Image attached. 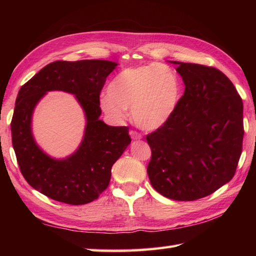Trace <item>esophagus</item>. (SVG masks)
Wrapping results in <instances>:
<instances>
[{"mask_svg":"<svg viewBox=\"0 0 256 256\" xmlns=\"http://www.w3.org/2000/svg\"><path fill=\"white\" fill-rule=\"evenodd\" d=\"M130 136L132 138L133 140H142V135H140V133L135 132V131H131L130 132Z\"/></svg>","mask_w":256,"mask_h":256,"instance_id":"esophagus-1","label":"esophagus"}]
</instances>
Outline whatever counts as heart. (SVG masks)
I'll list each match as a JSON object with an SVG mask.
<instances>
[{"label": "heart", "instance_id": "1", "mask_svg": "<svg viewBox=\"0 0 256 256\" xmlns=\"http://www.w3.org/2000/svg\"><path fill=\"white\" fill-rule=\"evenodd\" d=\"M182 96V81L175 69L150 62L125 68L116 74L108 94L100 98V108L113 122H122L131 108L134 123L154 131L174 116Z\"/></svg>", "mask_w": 256, "mask_h": 256}]
</instances>
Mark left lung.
<instances>
[{"instance_id": "1", "label": "left lung", "mask_w": 256, "mask_h": 256, "mask_svg": "<svg viewBox=\"0 0 256 256\" xmlns=\"http://www.w3.org/2000/svg\"><path fill=\"white\" fill-rule=\"evenodd\" d=\"M176 64L184 92L174 116L148 135L152 186L166 198L192 201L209 196L234 176L243 142V103L220 70Z\"/></svg>"}]
</instances>
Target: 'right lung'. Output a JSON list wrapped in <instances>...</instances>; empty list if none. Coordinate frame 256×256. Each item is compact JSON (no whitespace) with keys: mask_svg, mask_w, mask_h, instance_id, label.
Listing matches in <instances>:
<instances>
[{"mask_svg":"<svg viewBox=\"0 0 256 256\" xmlns=\"http://www.w3.org/2000/svg\"><path fill=\"white\" fill-rule=\"evenodd\" d=\"M116 66L101 59L54 62L20 89L10 123L12 143L22 175L37 192L78 206L96 200L108 186L113 164L131 143L128 128L110 126L100 120V92ZM50 90L74 94L86 118L83 140L64 159L42 151L31 131L34 108Z\"/></svg>","mask_w":256,"mask_h":256,"instance_id":"obj_1","label":"right lung"}]
</instances>
